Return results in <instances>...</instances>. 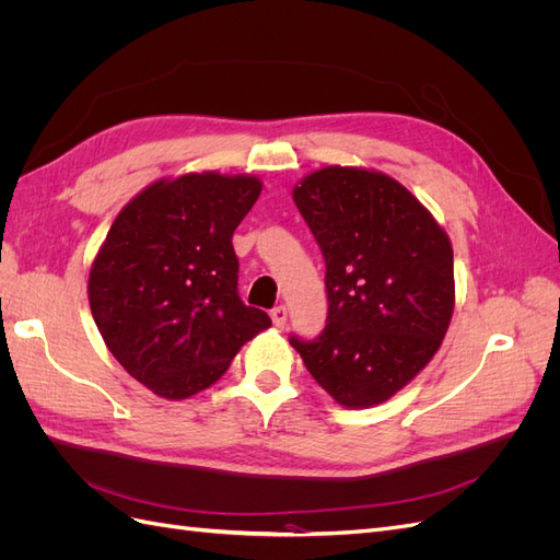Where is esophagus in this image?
<instances>
[{
  "label": "esophagus",
  "mask_w": 560,
  "mask_h": 560,
  "mask_svg": "<svg viewBox=\"0 0 560 560\" xmlns=\"http://www.w3.org/2000/svg\"><path fill=\"white\" fill-rule=\"evenodd\" d=\"M270 319H273V325L278 329H282L287 325V308L284 306H276L273 311H270Z\"/></svg>",
  "instance_id": "1"
}]
</instances>
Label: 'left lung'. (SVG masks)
I'll use <instances>...</instances> for the list:
<instances>
[{
	"instance_id": "1",
	"label": "left lung",
	"mask_w": 560,
	"mask_h": 560,
	"mask_svg": "<svg viewBox=\"0 0 560 560\" xmlns=\"http://www.w3.org/2000/svg\"><path fill=\"white\" fill-rule=\"evenodd\" d=\"M325 257L327 325L292 336L311 376L348 409L381 404L442 346L455 282L446 231L383 173L329 165L294 186Z\"/></svg>"
}]
</instances>
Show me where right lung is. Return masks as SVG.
Returning a JSON list of instances; mask_svg holds the SVG:
<instances>
[{
  "mask_svg": "<svg viewBox=\"0 0 560 560\" xmlns=\"http://www.w3.org/2000/svg\"><path fill=\"white\" fill-rule=\"evenodd\" d=\"M261 194L247 175L191 173L154 182L118 212L89 276L109 352L165 399L226 374L270 317L238 296L233 231Z\"/></svg>",
  "mask_w": 560,
  "mask_h": 560,
  "instance_id": "obj_1",
  "label": "right lung"
}]
</instances>
